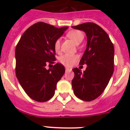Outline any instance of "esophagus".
<instances>
[{
    "label": "esophagus",
    "mask_w": 130,
    "mask_h": 130,
    "mask_svg": "<svg viewBox=\"0 0 130 130\" xmlns=\"http://www.w3.org/2000/svg\"><path fill=\"white\" fill-rule=\"evenodd\" d=\"M70 71H72V69L69 68H66V72H70Z\"/></svg>",
    "instance_id": "obj_1"
}]
</instances>
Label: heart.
<instances>
[{"label": "heart", "instance_id": "b5f03b06", "mask_svg": "<svg viewBox=\"0 0 130 130\" xmlns=\"http://www.w3.org/2000/svg\"><path fill=\"white\" fill-rule=\"evenodd\" d=\"M67 36L68 37L71 39L76 45H79V43H81L83 40L84 37H85L83 33L81 31L78 30H73L70 31L67 34ZM54 47H55V51H59L60 47V39L56 40ZM77 59V55L65 54V55H62V56L60 57L59 60L60 63L64 65V66H70L73 63L75 62Z\"/></svg>", "mask_w": 130, "mask_h": 130}]
</instances>
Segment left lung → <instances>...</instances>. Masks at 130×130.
<instances>
[{"instance_id":"1","label":"left lung","mask_w":130,"mask_h":130,"mask_svg":"<svg viewBox=\"0 0 130 130\" xmlns=\"http://www.w3.org/2000/svg\"><path fill=\"white\" fill-rule=\"evenodd\" d=\"M72 28L85 32L87 38V48L80 60V64H86L87 68L83 72L73 69L75 75L72 88L77 97L89 102L102 94L112 75L114 46L106 32L94 23H85Z\"/></svg>"}]
</instances>
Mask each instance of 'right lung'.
Returning a JSON list of instances; mask_svg holds the SVG:
<instances>
[{"instance_id":"obj_1","label":"right lung","mask_w":130,"mask_h":130,"mask_svg":"<svg viewBox=\"0 0 130 130\" xmlns=\"http://www.w3.org/2000/svg\"><path fill=\"white\" fill-rule=\"evenodd\" d=\"M68 28L37 23L25 31L16 46V77L26 94L34 100L46 102L55 94L65 68L59 63L49 70L45 66L56 60L54 45Z\"/></svg>"}]
</instances>
